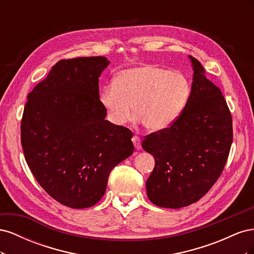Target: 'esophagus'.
Here are the masks:
<instances>
[{
    "label": "esophagus",
    "mask_w": 254,
    "mask_h": 254,
    "mask_svg": "<svg viewBox=\"0 0 254 254\" xmlns=\"http://www.w3.org/2000/svg\"><path fill=\"white\" fill-rule=\"evenodd\" d=\"M132 142H133V145L134 147L136 149H140L141 148V139L137 135H133L132 136Z\"/></svg>",
    "instance_id": "1"
}]
</instances>
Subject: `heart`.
Here are the masks:
<instances>
[{
  "label": "heart",
  "instance_id": "1",
  "mask_svg": "<svg viewBox=\"0 0 254 254\" xmlns=\"http://www.w3.org/2000/svg\"><path fill=\"white\" fill-rule=\"evenodd\" d=\"M190 93V84L181 73L142 65L119 72L113 83L103 89L101 102L114 124H126L134 112L146 130L157 132L179 117Z\"/></svg>",
  "mask_w": 254,
  "mask_h": 254
}]
</instances>
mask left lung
Segmentation results:
<instances>
[{
	"label": "left lung",
	"instance_id": "1",
	"mask_svg": "<svg viewBox=\"0 0 254 254\" xmlns=\"http://www.w3.org/2000/svg\"><path fill=\"white\" fill-rule=\"evenodd\" d=\"M190 59L194 77L187 105L171 126L142 142L155 158L146 181L147 196L153 204L170 209L194 203L211 190L233 140L232 115L220 89L205 77L196 58Z\"/></svg>",
	"mask_w": 254,
	"mask_h": 254
}]
</instances>
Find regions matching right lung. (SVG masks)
<instances>
[{
  "instance_id": "obj_1",
  "label": "right lung",
  "mask_w": 254,
  "mask_h": 254,
  "mask_svg": "<svg viewBox=\"0 0 254 254\" xmlns=\"http://www.w3.org/2000/svg\"><path fill=\"white\" fill-rule=\"evenodd\" d=\"M106 57L63 59L29 92L21 144L38 183L56 201L84 209L104 196L110 172L132 155V132L105 120L98 77Z\"/></svg>"
}]
</instances>
